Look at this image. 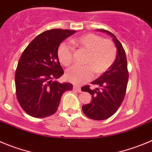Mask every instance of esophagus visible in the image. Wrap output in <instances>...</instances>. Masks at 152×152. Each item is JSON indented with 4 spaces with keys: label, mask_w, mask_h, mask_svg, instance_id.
I'll return each mask as SVG.
<instances>
[{
    "label": "esophagus",
    "mask_w": 152,
    "mask_h": 152,
    "mask_svg": "<svg viewBox=\"0 0 152 152\" xmlns=\"http://www.w3.org/2000/svg\"><path fill=\"white\" fill-rule=\"evenodd\" d=\"M73 89H74V90H76V91H78V92L82 91H81V87L79 86H73Z\"/></svg>",
    "instance_id": "34e87169"
}]
</instances>
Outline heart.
Here are the masks:
<instances>
[{
	"label": "heart",
	"mask_w": 152,
	"mask_h": 152,
	"mask_svg": "<svg viewBox=\"0 0 152 152\" xmlns=\"http://www.w3.org/2000/svg\"><path fill=\"white\" fill-rule=\"evenodd\" d=\"M71 42L80 49L88 52L85 59V66H75L66 69V79L74 83H83L91 79L94 71L100 75L108 70L114 63L117 55V49L114 42L110 39H103L94 34H85L73 38ZM74 50L71 45L62 42L58 49V57L61 63L69 66L73 61Z\"/></svg>",
	"instance_id": "1"
}]
</instances>
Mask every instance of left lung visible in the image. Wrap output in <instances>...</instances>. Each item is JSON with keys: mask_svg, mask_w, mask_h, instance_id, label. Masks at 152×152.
I'll return each mask as SVG.
<instances>
[{"mask_svg": "<svg viewBox=\"0 0 152 152\" xmlns=\"http://www.w3.org/2000/svg\"><path fill=\"white\" fill-rule=\"evenodd\" d=\"M113 37L117 48V55L109 70L103 73L91 84L98 88L91 90L88 86L82 88L83 91L91 94L90 103L83 106V111L87 117L94 120H105L115 113L125 96L128 82L127 58L122 45L113 34L106 30L97 29Z\"/></svg>", "mask_w": 152, "mask_h": 152, "instance_id": "1", "label": "left lung"}]
</instances>
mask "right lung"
<instances>
[{"mask_svg":"<svg viewBox=\"0 0 152 152\" xmlns=\"http://www.w3.org/2000/svg\"><path fill=\"white\" fill-rule=\"evenodd\" d=\"M76 31L52 29L30 42L18 61L15 75L18 102L34 118H45L58 110L61 98L73 85L57 81L64 74L58 57L61 42Z\"/></svg>","mask_w":152,"mask_h":152,"instance_id":"1","label":"right lung"}]
</instances>
